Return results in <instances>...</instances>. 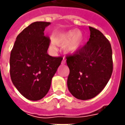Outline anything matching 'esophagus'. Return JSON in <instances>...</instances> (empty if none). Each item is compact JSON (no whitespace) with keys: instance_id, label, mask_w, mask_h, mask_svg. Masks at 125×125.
Returning <instances> with one entry per match:
<instances>
[{"instance_id":"obj_1","label":"esophagus","mask_w":125,"mask_h":125,"mask_svg":"<svg viewBox=\"0 0 125 125\" xmlns=\"http://www.w3.org/2000/svg\"><path fill=\"white\" fill-rule=\"evenodd\" d=\"M65 62H66V61H65V59H64V58H63V59H62V62H61V63H62V64H65Z\"/></svg>"}]
</instances>
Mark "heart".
<instances>
[{
    "label": "heart",
    "instance_id": "1",
    "mask_svg": "<svg viewBox=\"0 0 125 125\" xmlns=\"http://www.w3.org/2000/svg\"><path fill=\"white\" fill-rule=\"evenodd\" d=\"M84 34L80 30H71L58 34L52 47H55L56 44L59 46H65L64 51L67 53L73 54L78 52L84 43Z\"/></svg>",
    "mask_w": 125,
    "mask_h": 125
}]
</instances>
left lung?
Instances as JSON below:
<instances>
[{"mask_svg":"<svg viewBox=\"0 0 125 125\" xmlns=\"http://www.w3.org/2000/svg\"><path fill=\"white\" fill-rule=\"evenodd\" d=\"M90 38L84 47L67 56L69 91L77 99L89 100L102 92L113 72L112 49L102 32L89 27Z\"/></svg>","mask_w":125,"mask_h":125,"instance_id":"obj_1","label":"left lung"}]
</instances>
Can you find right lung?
<instances>
[{"label": "right lung", "mask_w": 125, "mask_h": 125, "mask_svg": "<svg viewBox=\"0 0 125 125\" xmlns=\"http://www.w3.org/2000/svg\"><path fill=\"white\" fill-rule=\"evenodd\" d=\"M51 24L34 22L18 34L10 55V76L18 92L27 99L39 100L49 92L62 57L47 53L50 40L44 36Z\"/></svg>", "instance_id": "add662e5"}]
</instances>
